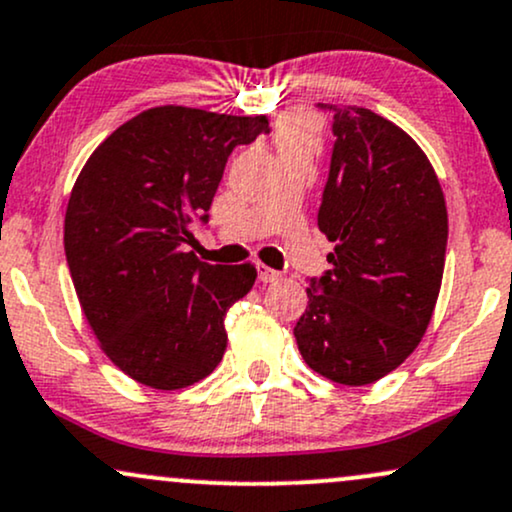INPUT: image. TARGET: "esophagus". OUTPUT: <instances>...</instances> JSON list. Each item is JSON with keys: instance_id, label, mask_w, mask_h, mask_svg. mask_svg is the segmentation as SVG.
Instances as JSON below:
<instances>
[{"instance_id": "obj_1", "label": "esophagus", "mask_w": 512, "mask_h": 512, "mask_svg": "<svg viewBox=\"0 0 512 512\" xmlns=\"http://www.w3.org/2000/svg\"><path fill=\"white\" fill-rule=\"evenodd\" d=\"M257 276H260L262 283H274L281 279V274L274 272V269L267 267V264H257Z\"/></svg>"}]
</instances>
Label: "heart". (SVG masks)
<instances>
[{
    "mask_svg": "<svg viewBox=\"0 0 512 512\" xmlns=\"http://www.w3.org/2000/svg\"><path fill=\"white\" fill-rule=\"evenodd\" d=\"M319 140V123L310 114H288L276 123L274 143L279 155L312 152Z\"/></svg>",
    "mask_w": 512,
    "mask_h": 512,
    "instance_id": "b5f03b06",
    "label": "heart"
}]
</instances>
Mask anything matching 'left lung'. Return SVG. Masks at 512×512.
Wrapping results in <instances>:
<instances>
[{
  "label": "left lung",
  "instance_id": "8db88e82",
  "mask_svg": "<svg viewBox=\"0 0 512 512\" xmlns=\"http://www.w3.org/2000/svg\"><path fill=\"white\" fill-rule=\"evenodd\" d=\"M334 114L317 224L331 269L310 279L293 336L303 360L346 386L393 372L422 341L439 298L448 212L434 166L403 128L365 107Z\"/></svg>",
  "mask_w": 512,
  "mask_h": 512
}]
</instances>
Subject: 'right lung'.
<instances>
[{"label": "right lung", "mask_w": 512, "mask_h": 512, "mask_svg": "<svg viewBox=\"0 0 512 512\" xmlns=\"http://www.w3.org/2000/svg\"><path fill=\"white\" fill-rule=\"evenodd\" d=\"M262 133L267 116L166 104L116 128L80 171L66 262L102 350L140 384L186 389L224 357V317L257 269L200 262L190 226L207 224L233 147Z\"/></svg>", "instance_id": "add662e5"}]
</instances>
